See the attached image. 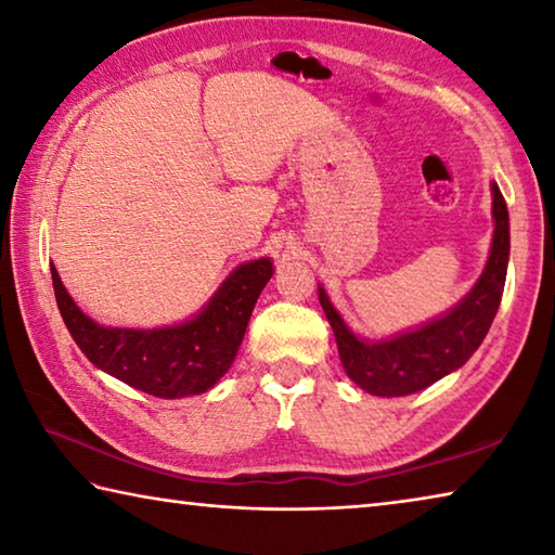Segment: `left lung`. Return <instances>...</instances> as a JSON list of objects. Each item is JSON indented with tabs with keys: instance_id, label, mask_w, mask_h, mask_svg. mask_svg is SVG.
<instances>
[{
	"instance_id": "obj_1",
	"label": "left lung",
	"mask_w": 555,
	"mask_h": 555,
	"mask_svg": "<svg viewBox=\"0 0 555 555\" xmlns=\"http://www.w3.org/2000/svg\"><path fill=\"white\" fill-rule=\"evenodd\" d=\"M492 215L494 237L482 276L453 311L416 331L377 343L362 340L345 325L325 291L318 288V298L335 333L340 362L357 387L374 397H406L463 367L482 345L500 308L509 261V212L496 183H492Z\"/></svg>"
}]
</instances>
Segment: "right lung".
<instances>
[{
    "instance_id": "add662e5",
    "label": "right lung",
    "mask_w": 555,
    "mask_h": 555,
    "mask_svg": "<svg viewBox=\"0 0 555 555\" xmlns=\"http://www.w3.org/2000/svg\"><path fill=\"white\" fill-rule=\"evenodd\" d=\"M274 274L271 259L247 261L224 279L203 311L181 325L134 331L105 327L75 306L55 267V304L88 360L129 387L158 399L203 393L232 367L255 304Z\"/></svg>"
}]
</instances>
